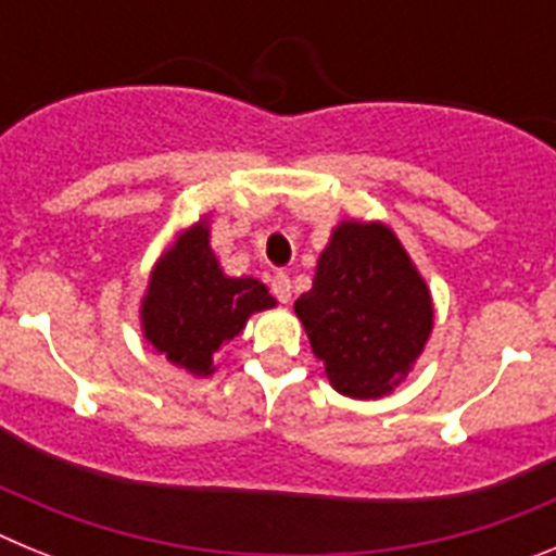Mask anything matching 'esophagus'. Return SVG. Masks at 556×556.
<instances>
[{"instance_id":"1","label":"esophagus","mask_w":556,"mask_h":556,"mask_svg":"<svg viewBox=\"0 0 556 556\" xmlns=\"http://www.w3.org/2000/svg\"><path fill=\"white\" fill-rule=\"evenodd\" d=\"M269 289H273V294L281 303L292 301V281H289V275L281 273V269L269 278Z\"/></svg>"}]
</instances>
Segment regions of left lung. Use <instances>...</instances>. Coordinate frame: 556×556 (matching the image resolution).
<instances>
[{
  "instance_id": "1",
  "label": "left lung",
  "mask_w": 556,
  "mask_h": 556,
  "mask_svg": "<svg viewBox=\"0 0 556 556\" xmlns=\"http://www.w3.org/2000/svg\"><path fill=\"white\" fill-rule=\"evenodd\" d=\"M333 390L381 397L429 342L431 294L397 236L381 223H342L294 303Z\"/></svg>"
}]
</instances>
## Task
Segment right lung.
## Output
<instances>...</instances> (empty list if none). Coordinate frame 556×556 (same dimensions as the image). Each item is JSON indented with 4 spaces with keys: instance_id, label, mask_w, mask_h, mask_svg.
Here are the masks:
<instances>
[{
    "instance_id": "right-lung-1",
    "label": "right lung",
    "mask_w": 556,
    "mask_h": 556,
    "mask_svg": "<svg viewBox=\"0 0 556 556\" xmlns=\"http://www.w3.org/2000/svg\"><path fill=\"white\" fill-rule=\"evenodd\" d=\"M275 298L255 278H228L198 223L155 264L141 303L144 337L172 365L191 376L214 372V353L242 331L250 314L273 308Z\"/></svg>"
}]
</instances>
